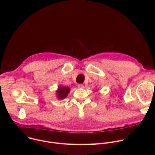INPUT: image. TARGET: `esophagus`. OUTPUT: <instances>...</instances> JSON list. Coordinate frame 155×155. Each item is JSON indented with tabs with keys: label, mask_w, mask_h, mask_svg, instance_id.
Listing matches in <instances>:
<instances>
[{
	"label": "esophagus",
	"mask_w": 155,
	"mask_h": 155,
	"mask_svg": "<svg viewBox=\"0 0 155 155\" xmlns=\"http://www.w3.org/2000/svg\"><path fill=\"white\" fill-rule=\"evenodd\" d=\"M77 87H78V88H82L84 87V85H82V84H78Z\"/></svg>",
	"instance_id": "obj_1"
}]
</instances>
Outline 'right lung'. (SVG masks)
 <instances>
[{"mask_svg":"<svg viewBox=\"0 0 155 155\" xmlns=\"http://www.w3.org/2000/svg\"><path fill=\"white\" fill-rule=\"evenodd\" d=\"M70 91V89L69 87L63 86L59 87L58 90L56 91V94H57L58 100H63L64 98H65L69 93Z\"/></svg>","mask_w":155,"mask_h":155,"instance_id":"1","label":"right lung"}]
</instances>
